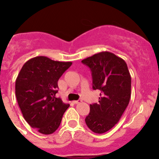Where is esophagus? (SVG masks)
<instances>
[{
  "instance_id": "1",
  "label": "esophagus",
  "mask_w": 159,
  "mask_h": 159,
  "mask_svg": "<svg viewBox=\"0 0 159 159\" xmlns=\"http://www.w3.org/2000/svg\"><path fill=\"white\" fill-rule=\"evenodd\" d=\"M82 101L81 100H75V101H73V103H75V104H78L80 102H81Z\"/></svg>"
}]
</instances>
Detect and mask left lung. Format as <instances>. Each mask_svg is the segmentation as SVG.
<instances>
[{"label":"left lung","mask_w":159,"mask_h":159,"mask_svg":"<svg viewBox=\"0 0 159 159\" xmlns=\"http://www.w3.org/2000/svg\"><path fill=\"white\" fill-rule=\"evenodd\" d=\"M82 63L92 71V88L101 91L99 102L90 104L85 122L90 130L102 134L117 124L128 106L131 77L124 60L109 52L97 53Z\"/></svg>","instance_id":"left-lung-1"}]
</instances>
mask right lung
<instances>
[{
  "label": "right lung",
  "mask_w": 159,
  "mask_h": 159,
  "mask_svg": "<svg viewBox=\"0 0 159 159\" xmlns=\"http://www.w3.org/2000/svg\"><path fill=\"white\" fill-rule=\"evenodd\" d=\"M72 64L36 57L25 63L16 80V97L24 118L43 134L58 129L70 105L57 98L59 79Z\"/></svg>",
  "instance_id": "add662e5"
}]
</instances>
